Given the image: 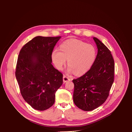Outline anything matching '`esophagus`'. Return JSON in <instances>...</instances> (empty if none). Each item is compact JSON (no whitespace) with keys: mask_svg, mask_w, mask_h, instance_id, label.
I'll return each mask as SVG.
<instances>
[{"mask_svg":"<svg viewBox=\"0 0 132 132\" xmlns=\"http://www.w3.org/2000/svg\"><path fill=\"white\" fill-rule=\"evenodd\" d=\"M70 80V78L68 76H66V75H63V81L64 83H65L68 81Z\"/></svg>","mask_w":132,"mask_h":132,"instance_id":"1","label":"esophagus"}]
</instances>
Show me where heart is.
<instances>
[{
	"label": "heart",
	"mask_w": 132,
	"mask_h": 132,
	"mask_svg": "<svg viewBox=\"0 0 132 132\" xmlns=\"http://www.w3.org/2000/svg\"><path fill=\"white\" fill-rule=\"evenodd\" d=\"M60 50L54 49L52 54V61L58 69L61 70L68 60L69 72L80 75L87 72L96 58L95 47L84 42L70 39L62 44Z\"/></svg>",
	"instance_id": "obj_1"
}]
</instances>
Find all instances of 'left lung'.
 I'll use <instances>...</instances> for the list:
<instances>
[{
	"instance_id": "left-lung-1",
	"label": "left lung",
	"mask_w": 132,
	"mask_h": 132,
	"mask_svg": "<svg viewBox=\"0 0 132 132\" xmlns=\"http://www.w3.org/2000/svg\"><path fill=\"white\" fill-rule=\"evenodd\" d=\"M93 39L98 49L93 64L82 76L72 80L74 103L85 111L94 110L105 102L114 82V62L111 51L99 39Z\"/></svg>"
}]
</instances>
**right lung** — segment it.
Returning a JSON list of instances; mask_svg holds the SVG:
<instances>
[{
    "instance_id": "add662e5",
    "label": "right lung",
    "mask_w": 132,
    "mask_h": 132,
    "mask_svg": "<svg viewBox=\"0 0 132 132\" xmlns=\"http://www.w3.org/2000/svg\"><path fill=\"white\" fill-rule=\"evenodd\" d=\"M61 37L37 36L20 51L16 78L22 96L36 110L51 107L63 83V74L52 64L53 49Z\"/></svg>"
}]
</instances>
